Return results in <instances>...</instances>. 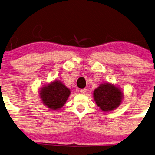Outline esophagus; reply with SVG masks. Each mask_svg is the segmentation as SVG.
Here are the masks:
<instances>
[{
	"instance_id": "esophagus-1",
	"label": "esophagus",
	"mask_w": 155,
	"mask_h": 155,
	"mask_svg": "<svg viewBox=\"0 0 155 155\" xmlns=\"http://www.w3.org/2000/svg\"><path fill=\"white\" fill-rule=\"evenodd\" d=\"M87 89H82L81 90V94H85L86 92H87Z\"/></svg>"
}]
</instances>
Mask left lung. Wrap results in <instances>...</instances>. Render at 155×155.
I'll use <instances>...</instances> for the list:
<instances>
[{
	"mask_svg": "<svg viewBox=\"0 0 155 155\" xmlns=\"http://www.w3.org/2000/svg\"><path fill=\"white\" fill-rule=\"evenodd\" d=\"M93 96L96 104L103 111H111L118 108L124 98L121 88L109 82L99 84Z\"/></svg>",
	"mask_w": 155,
	"mask_h": 155,
	"instance_id": "8db88e82",
	"label": "left lung"
}]
</instances>
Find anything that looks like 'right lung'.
Returning <instances> with one entry per match:
<instances>
[{"instance_id":"1","label":"right lung","mask_w":155,"mask_h":155,"mask_svg":"<svg viewBox=\"0 0 155 155\" xmlns=\"http://www.w3.org/2000/svg\"><path fill=\"white\" fill-rule=\"evenodd\" d=\"M39 97L43 104L53 110H57L65 104L71 94V90L59 80H54L43 85L39 89Z\"/></svg>"}]
</instances>
